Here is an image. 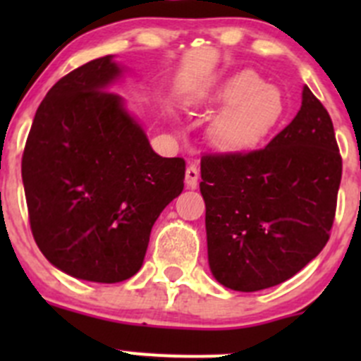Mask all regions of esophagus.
I'll use <instances>...</instances> for the list:
<instances>
[{
	"mask_svg": "<svg viewBox=\"0 0 361 361\" xmlns=\"http://www.w3.org/2000/svg\"><path fill=\"white\" fill-rule=\"evenodd\" d=\"M185 183L188 188H197L199 185V167L195 164H190L185 171Z\"/></svg>",
	"mask_w": 361,
	"mask_h": 361,
	"instance_id": "obj_1",
	"label": "esophagus"
}]
</instances>
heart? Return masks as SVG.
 <instances>
[{
    "mask_svg": "<svg viewBox=\"0 0 361 361\" xmlns=\"http://www.w3.org/2000/svg\"><path fill=\"white\" fill-rule=\"evenodd\" d=\"M218 113L211 134L225 150H245L262 140L281 118L285 103L276 87L264 85L262 78L246 71L221 89Z\"/></svg>",
    "mask_w": 361,
    "mask_h": 361,
    "instance_id": "obj_1",
    "label": "heart"
}]
</instances>
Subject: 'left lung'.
Segmentation results:
<instances>
[{
	"label": "left lung",
	"instance_id": "8db88e82",
	"mask_svg": "<svg viewBox=\"0 0 361 361\" xmlns=\"http://www.w3.org/2000/svg\"><path fill=\"white\" fill-rule=\"evenodd\" d=\"M341 176L332 118L309 87L297 116L267 147L204 154L207 258L216 281L258 292L304 269L330 239Z\"/></svg>",
	"mask_w": 361,
	"mask_h": 361
}]
</instances>
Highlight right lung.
Listing matches in <instances>:
<instances>
[{"label": "right lung", "instance_id": "1", "mask_svg": "<svg viewBox=\"0 0 361 361\" xmlns=\"http://www.w3.org/2000/svg\"><path fill=\"white\" fill-rule=\"evenodd\" d=\"M111 56L73 69L36 110L23 155L32 238L73 278L120 283L143 265L155 220L183 190L185 160L152 150L108 85Z\"/></svg>", "mask_w": 361, "mask_h": 361}]
</instances>
